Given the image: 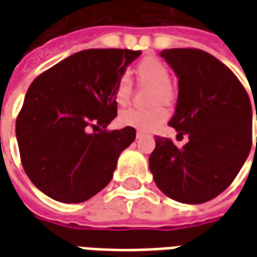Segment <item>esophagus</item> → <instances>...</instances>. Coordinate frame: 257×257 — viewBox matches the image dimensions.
Instances as JSON below:
<instances>
[{"instance_id": "obj_1", "label": "esophagus", "mask_w": 257, "mask_h": 257, "mask_svg": "<svg viewBox=\"0 0 257 257\" xmlns=\"http://www.w3.org/2000/svg\"><path fill=\"white\" fill-rule=\"evenodd\" d=\"M145 135H146V132H143V131H138V132H136V138L139 139V138H143Z\"/></svg>"}]
</instances>
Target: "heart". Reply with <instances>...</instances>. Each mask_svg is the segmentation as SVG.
Returning a JSON list of instances; mask_svg holds the SVG:
<instances>
[{"label":"heart","mask_w":257,"mask_h":257,"mask_svg":"<svg viewBox=\"0 0 257 257\" xmlns=\"http://www.w3.org/2000/svg\"><path fill=\"white\" fill-rule=\"evenodd\" d=\"M136 75L142 84L154 86L151 103H169L173 99V90L171 86V73L161 60L154 58L143 59L138 67ZM132 95V81L126 74L121 75L117 81L114 97L119 106H125ZM168 117V111L161 106L151 108H128L119 114V121L126 126H134L140 131H153Z\"/></svg>","instance_id":"1"}]
</instances>
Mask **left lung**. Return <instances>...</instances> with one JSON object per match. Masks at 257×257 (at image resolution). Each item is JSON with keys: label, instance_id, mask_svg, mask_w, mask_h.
I'll list each match as a JSON object with an SVG mask.
<instances>
[{"label": "left lung", "instance_id": "left-lung-1", "mask_svg": "<svg viewBox=\"0 0 257 257\" xmlns=\"http://www.w3.org/2000/svg\"><path fill=\"white\" fill-rule=\"evenodd\" d=\"M160 55L179 78L178 103L169 125L178 136L187 135L189 142L179 149L171 139L156 136L150 171L169 198L202 204L223 193L248 158L250 100L231 70L208 52L175 48Z\"/></svg>", "mask_w": 257, "mask_h": 257}]
</instances>
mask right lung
<instances>
[{
  "instance_id": "add662e5",
  "label": "right lung",
  "mask_w": 257,
  "mask_h": 257,
  "mask_svg": "<svg viewBox=\"0 0 257 257\" xmlns=\"http://www.w3.org/2000/svg\"><path fill=\"white\" fill-rule=\"evenodd\" d=\"M140 51L86 49L40 74L16 119L25 172L59 202H84L112 179L119 154L136 138L132 126L107 131L117 117L114 89ZM101 127L97 134L89 129Z\"/></svg>"
}]
</instances>
